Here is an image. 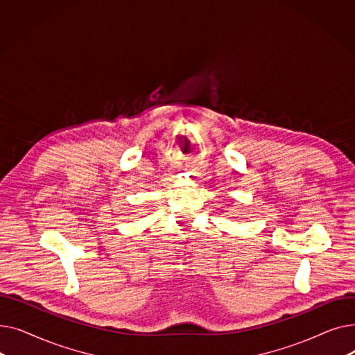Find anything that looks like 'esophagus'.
<instances>
[{
	"label": "esophagus",
	"instance_id": "1",
	"mask_svg": "<svg viewBox=\"0 0 355 355\" xmlns=\"http://www.w3.org/2000/svg\"><path fill=\"white\" fill-rule=\"evenodd\" d=\"M190 166H191V165H190L189 162H185V164H182L180 168H181L182 171H189V170H190Z\"/></svg>",
	"mask_w": 355,
	"mask_h": 355
}]
</instances>
